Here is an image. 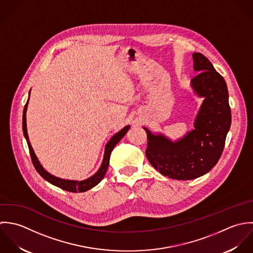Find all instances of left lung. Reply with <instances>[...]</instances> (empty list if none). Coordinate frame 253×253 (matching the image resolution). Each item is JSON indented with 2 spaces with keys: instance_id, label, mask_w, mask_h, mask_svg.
<instances>
[{
  "instance_id": "8db88e82",
  "label": "left lung",
  "mask_w": 253,
  "mask_h": 253,
  "mask_svg": "<svg viewBox=\"0 0 253 253\" xmlns=\"http://www.w3.org/2000/svg\"><path fill=\"white\" fill-rule=\"evenodd\" d=\"M194 68L199 71L192 79L196 93L204 97L195 122V130L172 143L162 135H148L146 155L162 175L176 180H193L209 172L218 162L231 127L232 114L227 84L209 59L195 52Z\"/></svg>"
}]
</instances>
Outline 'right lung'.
<instances>
[{
  "label": "right lung",
  "instance_id": "right-lung-1",
  "mask_svg": "<svg viewBox=\"0 0 253 253\" xmlns=\"http://www.w3.org/2000/svg\"><path fill=\"white\" fill-rule=\"evenodd\" d=\"M29 100V99H28ZM27 103L28 101L25 103L24 105V109H23V115H22V130H23V134H24V137L27 141V145H28V149H29V153H30V156H31V160H32V163L35 167V169L37 170V172L45 179L47 180L49 183H51L52 185L62 189V190H65L67 192H72V193H82V192H86L90 189H92L93 187L97 186L101 180L103 179L105 173H106V170H107V167H108V164H109V157H110V153L112 152V150L114 149V147L116 146V144L124 137V135L127 133V131L129 130L130 126H125L121 131H119L117 134H115L111 139L110 141L106 144L105 146V150H104V156H103V160H102V163H101V168L99 169V171L93 175L92 177H90L89 179L87 180H84V181H69V180H63V179H60V178H57V177H54L51 175L50 173H48L43 167L42 165L40 164V162L38 161V158L36 157L35 153L33 152V149L29 143V138H28V135H27V128H26V108H27Z\"/></svg>",
  "mask_w": 253,
  "mask_h": 253
}]
</instances>
